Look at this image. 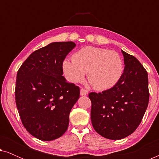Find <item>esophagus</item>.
<instances>
[{
  "label": "esophagus",
  "instance_id": "obj_1",
  "mask_svg": "<svg viewBox=\"0 0 159 159\" xmlns=\"http://www.w3.org/2000/svg\"><path fill=\"white\" fill-rule=\"evenodd\" d=\"M88 94V91L85 90V89L82 88L81 90H80V95H86Z\"/></svg>",
  "mask_w": 159,
  "mask_h": 159
}]
</instances>
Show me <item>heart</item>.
<instances>
[{
    "label": "heart",
    "mask_w": 159,
    "mask_h": 159,
    "mask_svg": "<svg viewBox=\"0 0 159 159\" xmlns=\"http://www.w3.org/2000/svg\"><path fill=\"white\" fill-rule=\"evenodd\" d=\"M72 61L65 60L63 69L71 82H81L84 74L95 90H105L114 86L123 73V61L116 52L87 46L75 52Z\"/></svg>",
    "instance_id": "b5f03b06"
}]
</instances>
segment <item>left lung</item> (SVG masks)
Segmentation results:
<instances>
[{"label":"left lung","instance_id":"1","mask_svg":"<svg viewBox=\"0 0 159 159\" xmlns=\"http://www.w3.org/2000/svg\"><path fill=\"white\" fill-rule=\"evenodd\" d=\"M121 52L125 66L118 82L102 93L89 94L93 127L110 140L123 139L135 131L149 102L147 71L134 56Z\"/></svg>","mask_w":159,"mask_h":159}]
</instances>
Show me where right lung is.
I'll use <instances>...</instances> for the list:
<instances>
[{
    "label": "right lung",
    "mask_w": 159,
    "mask_h": 159,
    "mask_svg": "<svg viewBox=\"0 0 159 159\" xmlns=\"http://www.w3.org/2000/svg\"><path fill=\"white\" fill-rule=\"evenodd\" d=\"M76 46L55 42L34 51L19 69L15 100L24 127L34 138L56 140L68 129L69 114L80 88L66 82L63 62Z\"/></svg>",
    "instance_id": "add662e5"
}]
</instances>
